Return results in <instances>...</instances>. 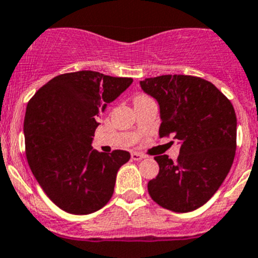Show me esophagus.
<instances>
[{
	"mask_svg": "<svg viewBox=\"0 0 258 258\" xmlns=\"http://www.w3.org/2000/svg\"><path fill=\"white\" fill-rule=\"evenodd\" d=\"M145 155L144 154H140V152H132L131 154V159L135 160V161H140V160L145 159Z\"/></svg>",
	"mask_w": 258,
	"mask_h": 258,
	"instance_id": "esophagus-1",
	"label": "esophagus"
}]
</instances>
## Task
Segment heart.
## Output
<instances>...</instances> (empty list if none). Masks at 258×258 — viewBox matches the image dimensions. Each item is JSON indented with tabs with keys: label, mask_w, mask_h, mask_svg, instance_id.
<instances>
[{
	"label": "heart",
	"mask_w": 258,
	"mask_h": 258,
	"mask_svg": "<svg viewBox=\"0 0 258 258\" xmlns=\"http://www.w3.org/2000/svg\"><path fill=\"white\" fill-rule=\"evenodd\" d=\"M142 97H145V96H139V97H136V98H142Z\"/></svg>",
	"instance_id": "heart-1"
}]
</instances>
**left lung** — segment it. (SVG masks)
<instances>
[{"instance_id":"left-lung-1","label":"left lung","mask_w":258,"mask_h":258,"mask_svg":"<svg viewBox=\"0 0 258 258\" xmlns=\"http://www.w3.org/2000/svg\"><path fill=\"white\" fill-rule=\"evenodd\" d=\"M160 106V137L180 142L176 161L155 156L159 174L147 184L160 207L186 213L206 204L231 170L237 117L231 101L211 82L192 76H160L140 82Z\"/></svg>"}]
</instances>
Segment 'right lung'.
Here are the masks:
<instances>
[{"label":"right lung","instance_id":"add662e5","mask_svg":"<svg viewBox=\"0 0 258 258\" xmlns=\"http://www.w3.org/2000/svg\"><path fill=\"white\" fill-rule=\"evenodd\" d=\"M132 82L92 71L60 74L27 103V162L45 194L62 211L79 216L93 213L113 196L117 171L131 155L123 150L96 151L92 137L99 112Z\"/></svg>","mask_w":258,"mask_h":258}]
</instances>
